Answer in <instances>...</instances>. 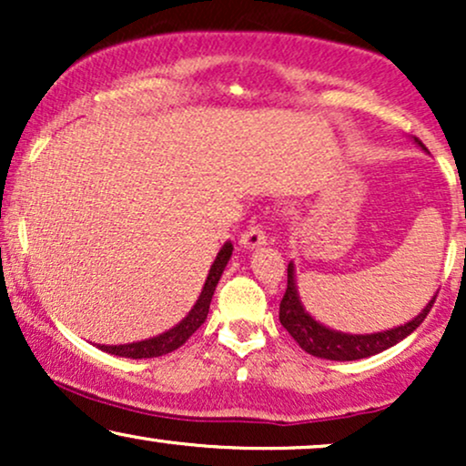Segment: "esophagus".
Wrapping results in <instances>:
<instances>
[{"mask_svg":"<svg viewBox=\"0 0 466 466\" xmlns=\"http://www.w3.org/2000/svg\"><path fill=\"white\" fill-rule=\"evenodd\" d=\"M240 248L243 249H256V248H263L267 243V234L263 226H251L240 234Z\"/></svg>","mask_w":466,"mask_h":466,"instance_id":"1","label":"esophagus"}]
</instances>
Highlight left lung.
Wrapping results in <instances>:
<instances>
[{
	"instance_id": "obj_1",
	"label": "left lung",
	"mask_w": 466,
	"mask_h": 466,
	"mask_svg": "<svg viewBox=\"0 0 466 466\" xmlns=\"http://www.w3.org/2000/svg\"><path fill=\"white\" fill-rule=\"evenodd\" d=\"M414 142L425 151L422 142L419 137H414ZM436 296L425 304V309L411 318L410 322L394 326V329L379 330V333H366V335H352V333H341V330H333L329 326L319 324L311 313L304 309L300 300V293H298L296 285V267L289 263L287 267V291L282 296L280 302V324L289 330V335L300 344L302 350H307L309 355L319 357V360H330V361H355L363 360V357H372L377 352H383L392 349L394 344H399L400 339L414 333L419 329L422 319L427 318L430 309L434 307Z\"/></svg>"
}]
</instances>
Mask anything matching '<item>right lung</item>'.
Instances as JSON below:
<instances>
[{
	"instance_id": "1",
	"label": "right lung",
	"mask_w": 466,
	"mask_h": 466,
	"mask_svg": "<svg viewBox=\"0 0 466 466\" xmlns=\"http://www.w3.org/2000/svg\"><path fill=\"white\" fill-rule=\"evenodd\" d=\"M234 245L226 240L221 249H218L215 263L210 265V271H208L206 285H203L199 298H197L195 307L190 309L188 315L181 319L179 324H175L173 329H168L166 333L151 337V339H142V341H133V344H120V346H98L100 350L109 352V355H117V357H129V360H151V357H162L168 355V352L177 350L181 344L188 341V337L195 333L199 326L206 322L208 311H210V302L212 296H215V289L221 280L223 269H226L229 256H232Z\"/></svg>"
}]
</instances>
